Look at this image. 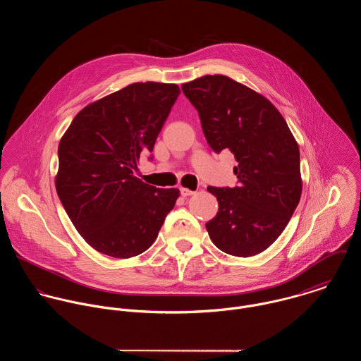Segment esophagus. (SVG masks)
<instances>
[{
	"instance_id": "obj_1",
	"label": "esophagus",
	"mask_w": 361,
	"mask_h": 361,
	"mask_svg": "<svg viewBox=\"0 0 361 361\" xmlns=\"http://www.w3.org/2000/svg\"><path fill=\"white\" fill-rule=\"evenodd\" d=\"M179 190H180V195H182L183 197H188V196L195 195V192H193V190H189V189H186V188H180Z\"/></svg>"
}]
</instances>
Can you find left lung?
Here are the masks:
<instances>
[{
    "mask_svg": "<svg viewBox=\"0 0 361 361\" xmlns=\"http://www.w3.org/2000/svg\"><path fill=\"white\" fill-rule=\"evenodd\" d=\"M182 92L199 112L208 146L238 161L235 188H207L218 200L206 224L209 239L231 256H256L278 239L299 204V146L272 104L228 76L207 75Z\"/></svg>",
    "mask_w": 361,
    "mask_h": 361,
    "instance_id": "1",
    "label": "left lung"
}]
</instances>
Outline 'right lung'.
Here are the masks:
<instances>
[{
	"instance_id": "add662e5",
	"label": "right lung",
	"mask_w": 361,
	"mask_h": 361,
	"mask_svg": "<svg viewBox=\"0 0 361 361\" xmlns=\"http://www.w3.org/2000/svg\"><path fill=\"white\" fill-rule=\"evenodd\" d=\"M179 94L176 85H129L85 106L59 142L58 197L83 239L105 256L146 252L179 197L178 189L133 176Z\"/></svg>"
}]
</instances>
